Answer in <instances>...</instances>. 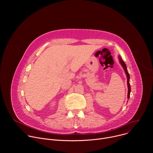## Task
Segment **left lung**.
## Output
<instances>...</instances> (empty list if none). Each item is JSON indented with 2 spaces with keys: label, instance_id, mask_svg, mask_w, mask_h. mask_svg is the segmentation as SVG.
Wrapping results in <instances>:
<instances>
[{
  "label": "left lung",
  "instance_id": "obj_1",
  "mask_svg": "<svg viewBox=\"0 0 153 153\" xmlns=\"http://www.w3.org/2000/svg\"><path fill=\"white\" fill-rule=\"evenodd\" d=\"M119 60L120 62V63L121 64V65L122 66V67L123 68V70H125V74H126V77H127V85H128V99H129V96H130V92H131V87H130V84H129V74L127 71V67L125 63V62L123 61L122 57L120 56H119Z\"/></svg>",
  "mask_w": 153,
  "mask_h": 153
}]
</instances>
